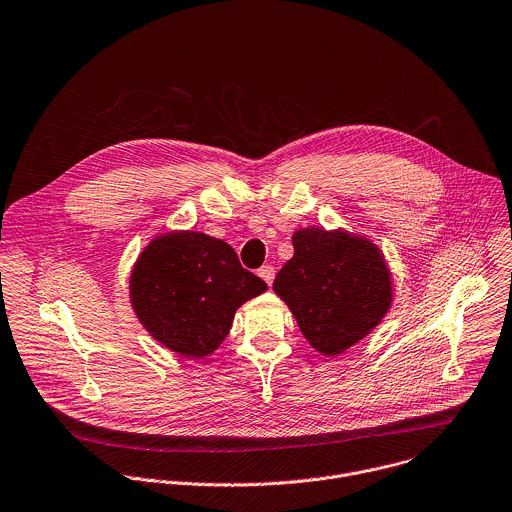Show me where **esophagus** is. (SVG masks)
<instances>
[{"label": "esophagus", "instance_id": "esophagus-1", "mask_svg": "<svg viewBox=\"0 0 512 512\" xmlns=\"http://www.w3.org/2000/svg\"><path fill=\"white\" fill-rule=\"evenodd\" d=\"M258 276H260V278H262V280H264V282L270 286V284L274 282L276 270H274V266H270V264H268V266H262V268L258 270Z\"/></svg>", "mask_w": 512, "mask_h": 512}]
</instances>
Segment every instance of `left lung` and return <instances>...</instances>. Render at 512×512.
I'll return each instance as SVG.
<instances>
[{"mask_svg": "<svg viewBox=\"0 0 512 512\" xmlns=\"http://www.w3.org/2000/svg\"><path fill=\"white\" fill-rule=\"evenodd\" d=\"M294 256L274 280L304 338L338 355L365 338L387 314L391 276L381 252L347 232L304 228L292 236Z\"/></svg>", "mask_w": 512, "mask_h": 512, "instance_id": "left-lung-1", "label": "left lung"}]
</instances>
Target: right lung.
<instances>
[{
	"label": "right lung",
	"instance_id": "add662e5",
	"mask_svg": "<svg viewBox=\"0 0 512 512\" xmlns=\"http://www.w3.org/2000/svg\"><path fill=\"white\" fill-rule=\"evenodd\" d=\"M232 246L202 232L155 238L131 274V302L147 332L184 357H204L228 336L234 312L266 292Z\"/></svg>",
	"mask_w": 512,
	"mask_h": 512
}]
</instances>
